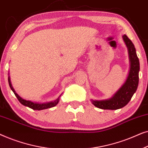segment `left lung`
<instances>
[{"label": "left lung", "mask_w": 148, "mask_h": 148, "mask_svg": "<svg viewBox=\"0 0 148 148\" xmlns=\"http://www.w3.org/2000/svg\"><path fill=\"white\" fill-rule=\"evenodd\" d=\"M123 40L128 49L130 69L128 76L123 86L110 98L104 100H93L92 104L97 108L104 110H117L128 104L136 92L139 84V61L134 44L126 35L123 36Z\"/></svg>", "instance_id": "obj_1"}]
</instances>
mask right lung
I'll use <instances>...</instances> for the list:
<instances>
[{"label": "right lung", "mask_w": 148, "mask_h": 148, "mask_svg": "<svg viewBox=\"0 0 148 148\" xmlns=\"http://www.w3.org/2000/svg\"><path fill=\"white\" fill-rule=\"evenodd\" d=\"M8 80H9V86L11 89L13 91L14 94H15V96L17 97V98L18 99V100L19 101V102L21 103V104L24 105V106L29 107V108L33 109V110H44V109H47V108H52V107L55 106L56 104H58V102H59V99H60V96L56 99V100H54V102H47V103H36V102H31V101L29 100H24V99L21 98L19 95H18L17 93L15 92V90H14L13 87L11 86V81H10V77H9L8 78Z\"/></svg>", "instance_id": "obj_1"}]
</instances>
